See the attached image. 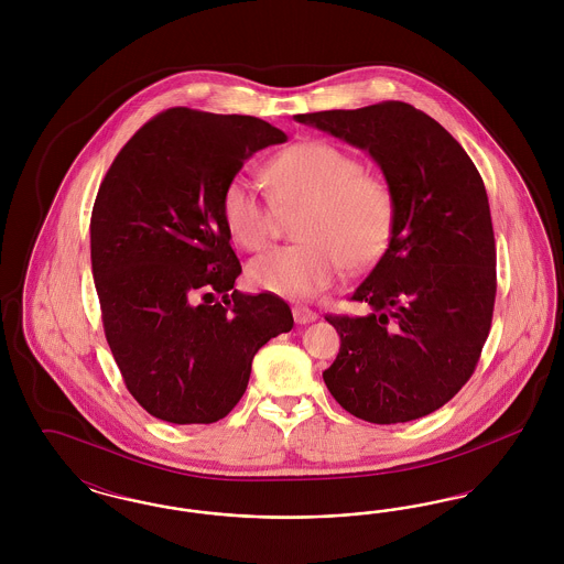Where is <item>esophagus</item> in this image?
I'll use <instances>...</instances> for the list:
<instances>
[{
    "mask_svg": "<svg viewBox=\"0 0 564 564\" xmlns=\"http://www.w3.org/2000/svg\"><path fill=\"white\" fill-rule=\"evenodd\" d=\"M317 313L315 311H311L308 306H294V319L295 323H300V325H306V323L317 322Z\"/></svg>",
    "mask_w": 564,
    "mask_h": 564,
    "instance_id": "34e87169",
    "label": "esophagus"
}]
</instances>
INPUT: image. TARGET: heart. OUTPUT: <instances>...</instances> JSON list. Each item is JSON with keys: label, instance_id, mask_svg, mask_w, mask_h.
I'll use <instances>...</instances> for the list:
<instances>
[{"label": "heart", "instance_id": "b5f03b06", "mask_svg": "<svg viewBox=\"0 0 564 564\" xmlns=\"http://www.w3.org/2000/svg\"><path fill=\"white\" fill-rule=\"evenodd\" d=\"M267 196L256 182L235 175L221 194V215L232 239L249 251L267 247L276 228V207L294 212L297 239L274 247L247 267L249 283L267 294L308 300L327 290L343 267L368 269L391 239L395 200L389 184L364 173L347 150L322 141H300L267 166Z\"/></svg>", "mask_w": 564, "mask_h": 564}]
</instances>
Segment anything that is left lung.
I'll list each match as a JSON object with an SVG mask.
<instances>
[{"instance_id":"obj_1","label":"left lung","mask_w":564,"mask_h":564,"mask_svg":"<svg viewBox=\"0 0 564 564\" xmlns=\"http://www.w3.org/2000/svg\"><path fill=\"white\" fill-rule=\"evenodd\" d=\"M295 122L368 152L395 200L389 245L352 292L370 313L325 317L340 352L323 380L361 421L427 416L474 375L490 332L497 251L482 177L453 134L402 101Z\"/></svg>"}]
</instances>
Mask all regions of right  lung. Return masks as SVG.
Returning a JSON list of instances; mask_svg holds the SVG:
<instances>
[{"label": "right lung", "instance_id": "right-lung-1", "mask_svg": "<svg viewBox=\"0 0 564 564\" xmlns=\"http://www.w3.org/2000/svg\"><path fill=\"white\" fill-rule=\"evenodd\" d=\"M288 134L253 116L166 109L111 162L90 217L104 329L127 389L152 416L209 425L242 398L251 361L294 317L241 294L221 194Z\"/></svg>", "mask_w": 564, "mask_h": 564}]
</instances>
